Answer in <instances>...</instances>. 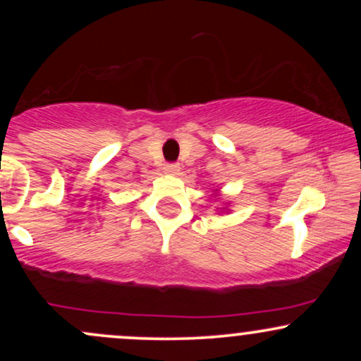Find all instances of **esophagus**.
<instances>
[{"label":"esophagus","mask_w":361,"mask_h":361,"mask_svg":"<svg viewBox=\"0 0 361 361\" xmlns=\"http://www.w3.org/2000/svg\"><path fill=\"white\" fill-rule=\"evenodd\" d=\"M164 173H168V175H178L180 173V166L176 163H169L164 166Z\"/></svg>","instance_id":"obj_1"}]
</instances>
